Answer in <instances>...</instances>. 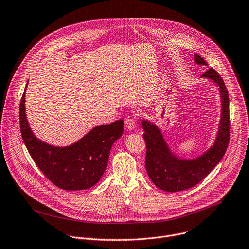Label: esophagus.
<instances>
[{
    "instance_id": "34e87169",
    "label": "esophagus",
    "mask_w": 249,
    "mask_h": 249,
    "mask_svg": "<svg viewBox=\"0 0 249 249\" xmlns=\"http://www.w3.org/2000/svg\"><path fill=\"white\" fill-rule=\"evenodd\" d=\"M125 125L128 130H134L136 128V120L133 117H128L125 120Z\"/></svg>"
}]
</instances>
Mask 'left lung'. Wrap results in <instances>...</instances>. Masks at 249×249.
<instances>
[{
    "mask_svg": "<svg viewBox=\"0 0 249 249\" xmlns=\"http://www.w3.org/2000/svg\"><path fill=\"white\" fill-rule=\"evenodd\" d=\"M195 62L208 66L199 55ZM200 78L212 81L218 87L221 100V115L214 142L200 155L185 158L176 154L167 143L160 128L148 119H142L143 139L146 143L145 169L152 183L162 191L176 193L188 190L203 180L223 158L230 140L229 95L220 75L210 67Z\"/></svg>",
    "mask_w": 249,
    "mask_h": 249,
    "instance_id": "left-lung-1",
    "label": "left lung"
}]
</instances>
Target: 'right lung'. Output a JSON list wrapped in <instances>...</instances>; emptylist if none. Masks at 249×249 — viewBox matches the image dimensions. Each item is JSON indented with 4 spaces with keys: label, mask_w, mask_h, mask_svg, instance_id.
<instances>
[{
    "label": "right lung",
    "mask_w": 249,
    "mask_h": 249,
    "mask_svg": "<svg viewBox=\"0 0 249 249\" xmlns=\"http://www.w3.org/2000/svg\"><path fill=\"white\" fill-rule=\"evenodd\" d=\"M27 85L19 107L20 131L38 168L59 189L82 191L92 188L106 171L112 144L123 134L124 121L120 119L94 127L84 137L66 146L50 144L38 139L29 126L25 112Z\"/></svg>",
    "instance_id": "obj_1"
}]
</instances>
